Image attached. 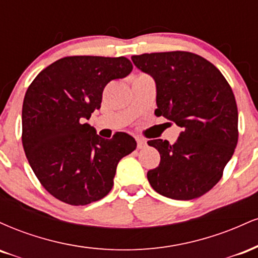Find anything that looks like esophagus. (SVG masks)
<instances>
[{
	"label": "esophagus",
	"instance_id": "34e87169",
	"mask_svg": "<svg viewBox=\"0 0 258 258\" xmlns=\"http://www.w3.org/2000/svg\"><path fill=\"white\" fill-rule=\"evenodd\" d=\"M137 147L138 149H143L147 147V141L143 138H137Z\"/></svg>",
	"mask_w": 258,
	"mask_h": 258
}]
</instances>
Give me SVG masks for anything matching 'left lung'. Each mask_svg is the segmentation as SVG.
Listing matches in <instances>:
<instances>
[{"instance_id": "obj_1", "label": "left lung", "mask_w": 258, "mask_h": 258, "mask_svg": "<svg viewBox=\"0 0 258 258\" xmlns=\"http://www.w3.org/2000/svg\"><path fill=\"white\" fill-rule=\"evenodd\" d=\"M133 64L154 79L156 116L182 128L173 144L148 142L160 165L147 177L156 193L191 200L217 184L238 143V108L227 80L205 58L190 52L133 55Z\"/></svg>"}]
</instances>
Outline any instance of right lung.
I'll use <instances>...</instances> for the list:
<instances>
[{
    "instance_id": "add662e5",
    "label": "right lung",
    "mask_w": 258,
    "mask_h": 258,
    "mask_svg": "<svg viewBox=\"0 0 258 258\" xmlns=\"http://www.w3.org/2000/svg\"><path fill=\"white\" fill-rule=\"evenodd\" d=\"M125 57H65L43 69L23 103V147L29 164L49 194L70 205L104 198L117 164L137 147L117 132L99 137L87 120L100 108L103 90L132 72Z\"/></svg>"
}]
</instances>
